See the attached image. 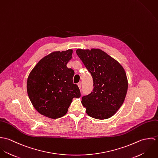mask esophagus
<instances>
[{
  "label": "esophagus",
  "instance_id": "obj_1",
  "mask_svg": "<svg viewBox=\"0 0 158 158\" xmlns=\"http://www.w3.org/2000/svg\"><path fill=\"white\" fill-rule=\"evenodd\" d=\"M78 86L79 89H81V82H79V83H78Z\"/></svg>",
  "mask_w": 158,
  "mask_h": 158
}]
</instances>
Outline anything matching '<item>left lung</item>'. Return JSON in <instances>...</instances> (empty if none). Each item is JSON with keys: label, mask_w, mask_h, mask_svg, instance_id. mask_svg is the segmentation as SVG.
Returning a JSON list of instances; mask_svg holds the SVG:
<instances>
[{"label": "left lung", "mask_w": 158, "mask_h": 158, "mask_svg": "<svg viewBox=\"0 0 158 158\" xmlns=\"http://www.w3.org/2000/svg\"><path fill=\"white\" fill-rule=\"evenodd\" d=\"M76 53L92 77L94 89L82 97L86 112L96 119H106L122 105L128 80L122 66L100 49H77Z\"/></svg>", "instance_id": "obj_1"}]
</instances>
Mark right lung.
I'll list each match as a JSON object with an SVG mask.
<instances>
[{"mask_svg":"<svg viewBox=\"0 0 158 158\" xmlns=\"http://www.w3.org/2000/svg\"><path fill=\"white\" fill-rule=\"evenodd\" d=\"M72 50L55 52L41 59L30 72L27 92L35 108L51 118L64 116L72 102L80 97L78 86L73 83L74 71L67 67Z\"/></svg>","mask_w":158,"mask_h":158,"instance_id":"add662e5","label":"right lung"}]
</instances>
